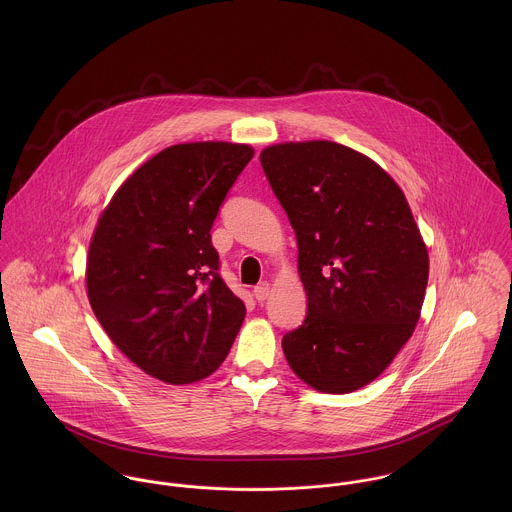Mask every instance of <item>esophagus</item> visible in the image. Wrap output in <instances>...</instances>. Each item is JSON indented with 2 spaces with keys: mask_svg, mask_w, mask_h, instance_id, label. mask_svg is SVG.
<instances>
[{
  "mask_svg": "<svg viewBox=\"0 0 512 512\" xmlns=\"http://www.w3.org/2000/svg\"><path fill=\"white\" fill-rule=\"evenodd\" d=\"M268 295H270V284H268V282H262V284H258V286L254 288V297H256L258 301H266Z\"/></svg>",
  "mask_w": 512,
  "mask_h": 512,
  "instance_id": "obj_1",
  "label": "esophagus"
}]
</instances>
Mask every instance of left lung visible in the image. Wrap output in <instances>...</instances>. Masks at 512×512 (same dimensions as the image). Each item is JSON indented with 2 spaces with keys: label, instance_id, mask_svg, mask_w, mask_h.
<instances>
[{
  "label": "left lung",
  "instance_id": "8db88e82",
  "mask_svg": "<svg viewBox=\"0 0 512 512\" xmlns=\"http://www.w3.org/2000/svg\"><path fill=\"white\" fill-rule=\"evenodd\" d=\"M292 222L305 321L284 335L293 372L347 394L372 382L420 319L430 260L408 201L370 157L335 142H288L260 153Z\"/></svg>",
  "mask_w": 512,
  "mask_h": 512
}]
</instances>
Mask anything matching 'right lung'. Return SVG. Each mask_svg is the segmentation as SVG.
<instances>
[{"label":"right lung","instance_id":"right-lung-1","mask_svg":"<svg viewBox=\"0 0 512 512\" xmlns=\"http://www.w3.org/2000/svg\"><path fill=\"white\" fill-rule=\"evenodd\" d=\"M254 149L228 142L165 147L100 215L86 292L112 343L144 372L197 382L226 359L246 307L220 278L211 228Z\"/></svg>","mask_w":512,"mask_h":512}]
</instances>
